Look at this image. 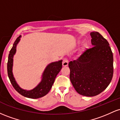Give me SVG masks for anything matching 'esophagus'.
Wrapping results in <instances>:
<instances>
[{"label":"esophagus","mask_w":120,"mask_h":120,"mask_svg":"<svg viewBox=\"0 0 120 120\" xmlns=\"http://www.w3.org/2000/svg\"><path fill=\"white\" fill-rule=\"evenodd\" d=\"M68 65V59H64L63 61V67H67Z\"/></svg>","instance_id":"esophagus-1"}]
</instances>
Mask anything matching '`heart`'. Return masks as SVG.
<instances>
[{
    "label": "heart",
    "instance_id": "b5f03b06",
    "mask_svg": "<svg viewBox=\"0 0 120 120\" xmlns=\"http://www.w3.org/2000/svg\"><path fill=\"white\" fill-rule=\"evenodd\" d=\"M83 47L84 49H87V48L88 47V44L87 43H85L83 44Z\"/></svg>",
    "mask_w": 120,
    "mask_h": 120
}]
</instances>
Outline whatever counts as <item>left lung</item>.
Returning <instances> with one entry per match:
<instances>
[{
    "instance_id": "1",
    "label": "left lung",
    "mask_w": 120,
    "mask_h": 120,
    "mask_svg": "<svg viewBox=\"0 0 120 120\" xmlns=\"http://www.w3.org/2000/svg\"><path fill=\"white\" fill-rule=\"evenodd\" d=\"M93 47L73 61H70V80L76 91L86 96L103 92L111 83L113 57L108 41L96 31L90 33Z\"/></svg>"
}]
</instances>
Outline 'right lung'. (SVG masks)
I'll list each match as a JSON object with an SVG mask.
<instances>
[{
	"label": "right lung",
	"instance_id": "add662e5",
	"mask_svg": "<svg viewBox=\"0 0 120 120\" xmlns=\"http://www.w3.org/2000/svg\"><path fill=\"white\" fill-rule=\"evenodd\" d=\"M21 35H20L13 43V47L9 51L8 55V60L7 63L8 75L9 78L12 86L19 94L25 97L31 99H38L43 97L47 94L51 89L52 85L54 83L56 75L58 74L59 71L62 68V61L59 60L58 61L52 62L48 65L45 68V71L42 75V79L37 86L33 89L30 90H26L22 89L18 85L13 76V56L16 52V47L20 41Z\"/></svg>",
	"mask_w": 120,
	"mask_h": 120
}]
</instances>
